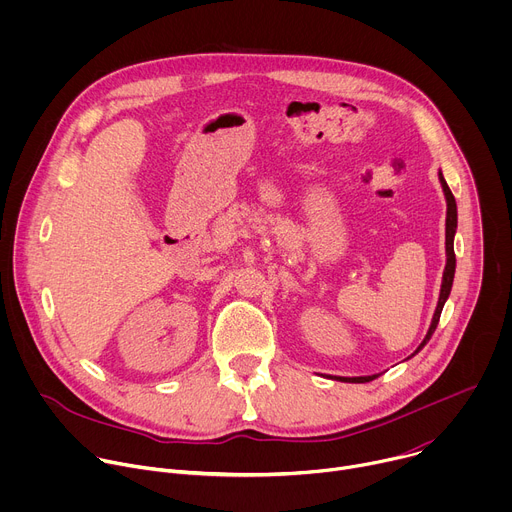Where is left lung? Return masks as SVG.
<instances>
[{"mask_svg":"<svg viewBox=\"0 0 512 512\" xmlns=\"http://www.w3.org/2000/svg\"><path fill=\"white\" fill-rule=\"evenodd\" d=\"M440 182H442V188H444V194H446V202H448V216H446V255H448V261H446V269H444V277H442V289H440V300H437V308L433 312V318H431V326L423 338V342L419 344L417 350H421L431 334L435 332L437 328V322H440V316H442V310H444V304L450 296L452 291V283H454V273H456V253H454V235H456V227H458V208H456V198L448 186V182L444 180L442 172H440ZM415 350V352H417ZM379 375H373V377H336L344 383H369L373 379H377Z\"/></svg>","mask_w":512,"mask_h":512,"instance_id":"1","label":"left lung"}]
</instances>
